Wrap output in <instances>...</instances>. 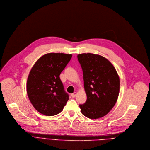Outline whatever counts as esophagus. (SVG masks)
I'll return each instance as SVG.
<instances>
[{
    "label": "esophagus",
    "mask_w": 150,
    "mask_h": 150,
    "mask_svg": "<svg viewBox=\"0 0 150 150\" xmlns=\"http://www.w3.org/2000/svg\"><path fill=\"white\" fill-rule=\"evenodd\" d=\"M76 95H77V93L76 92H74L73 93L71 94V96L72 98H74L76 96Z\"/></svg>",
    "instance_id": "1"
}]
</instances>
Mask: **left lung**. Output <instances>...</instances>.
<instances>
[{
	"instance_id": "1",
	"label": "left lung",
	"mask_w": 150,
	"mask_h": 150,
	"mask_svg": "<svg viewBox=\"0 0 150 150\" xmlns=\"http://www.w3.org/2000/svg\"><path fill=\"white\" fill-rule=\"evenodd\" d=\"M77 58L87 95L85 103L79 105L81 112L90 119L102 117L110 112L117 100L119 76L112 63L101 55L83 53L79 54Z\"/></svg>"
}]
</instances>
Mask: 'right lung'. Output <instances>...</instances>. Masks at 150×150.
Instances as JSON below:
<instances>
[{
	"label": "right lung",
	"instance_id": "obj_1",
	"mask_svg": "<svg viewBox=\"0 0 150 150\" xmlns=\"http://www.w3.org/2000/svg\"><path fill=\"white\" fill-rule=\"evenodd\" d=\"M71 54L48 53L40 57L29 72L26 91L35 109L46 116L60 113L69 100L59 78Z\"/></svg>",
	"mask_w": 150,
	"mask_h": 150
}]
</instances>
